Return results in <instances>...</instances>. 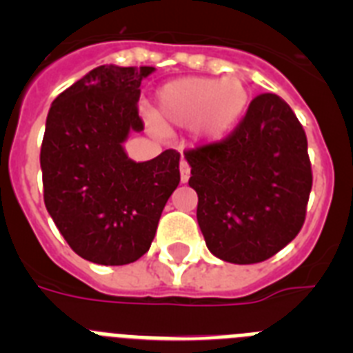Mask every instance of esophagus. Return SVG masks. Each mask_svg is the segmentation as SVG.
Here are the masks:
<instances>
[{"instance_id": "esophagus-1", "label": "esophagus", "mask_w": 353, "mask_h": 353, "mask_svg": "<svg viewBox=\"0 0 353 353\" xmlns=\"http://www.w3.org/2000/svg\"><path fill=\"white\" fill-rule=\"evenodd\" d=\"M189 176H191V166L187 164L185 159H182L180 161V180H182V183H185Z\"/></svg>"}]
</instances>
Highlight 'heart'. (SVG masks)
I'll use <instances>...</instances> for the list:
<instances>
[{"mask_svg": "<svg viewBox=\"0 0 353 353\" xmlns=\"http://www.w3.org/2000/svg\"><path fill=\"white\" fill-rule=\"evenodd\" d=\"M248 102V84L240 76L183 77L159 90L155 117L162 125H192L199 138L215 139L235 125Z\"/></svg>", "mask_w": 353, "mask_h": 353, "instance_id": "heart-1", "label": "heart"}]
</instances>
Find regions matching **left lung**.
Masks as SVG:
<instances>
[{"label": "left lung", "mask_w": 353, "mask_h": 353, "mask_svg": "<svg viewBox=\"0 0 353 353\" xmlns=\"http://www.w3.org/2000/svg\"><path fill=\"white\" fill-rule=\"evenodd\" d=\"M183 155L198 192V224L214 256L260 263L299 235L313 171L304 129L281 97H254L226 138Z\"/></svg>", "instance_id": "8db88e82"}]
</instances>
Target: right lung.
<instances>
[{"instance_id":"add662e5","label":"right lung","mask_w":353,"mask_h":353,"mask_svg":"<svg viewBox=\"0 0 353 353\" xmlns=\"http://www.w3.org/2000/svg\"><path fill=\"white\" fill-rule=\"evenodd\" d=\"M152 72L102 65L49 109L40 148L43 203L72 251L93 263L139 260L180 182L176 150L134 162L121 146L145 127L139 86Z\"/></svg>"}]
</instances>
